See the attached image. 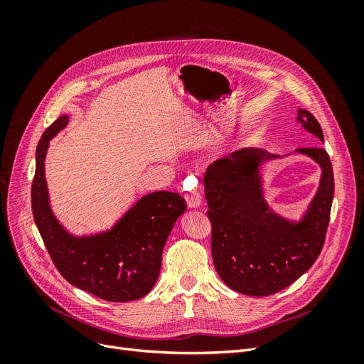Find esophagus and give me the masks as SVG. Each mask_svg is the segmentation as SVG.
I'll list each match as a JSON object with an SVG mask.
<instances>
[{
    "mask_svg": "<svg viewBox=\"0 0 364 364\" xmlns=\"http://www.w3.org/2000/svg\"><path fill=\"white\" fill-rule=\"evenodd\" d=\"M190 179V178H188ZM185 199L186 203H188L190 208H199L202 203V196L199 190H193V191H186L185 193Z\"/></svg>",
    "mask_w": 364,
    "mask_h": 364,
    "instance_id": "1",
    "label": "esophagus"
}]
</instances>
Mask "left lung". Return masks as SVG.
I'll return each instance as SVG.
<instances>
[{"mask_svg":"<svg viewBox=\"0 0 364 364\" xmlns=\"http://www.w3.org/2000/svg\"><path fill=\"white\" fill-rule=\"evenodd\" d=\"M296 121L323 142L322 127L313 114L299 109ZM297 151L322 167L321 186L299 225L272 214L261 197L258 164L274 155L262 149L238 150L213 162L205 173L213 261L218 277L238 293H278L321 255L334 196L333 165L322 147Z\"/></svg>","mask_w":364,"mask_h":364,"instance_id":"1","label":"left lung"}]
</instances>
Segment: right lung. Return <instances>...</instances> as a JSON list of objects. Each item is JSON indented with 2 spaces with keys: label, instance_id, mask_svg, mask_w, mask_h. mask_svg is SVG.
I'll return each instance as SVG.
<instances>
[{
  "label": "right lung",
  "instance_id": "1",
  "mask_svg": "<svg viewBox=\"0 0 364 364\" xmlns=\"http://www.w3.org/2000/svg\"><path fill=\"white\" fill-rule=\"evenodd\" d=\"M68 123L63 115L43 132L36 149V171L31 183V209L53 264L70 284L109 302H130L155 285L162 249L185 199L171 191L147 194L106 234L75 238L54 218L43 171L50 139Z\"/></svg>",
  "mask_w": 364,
  "mask_h": 364
}]
</instances>
